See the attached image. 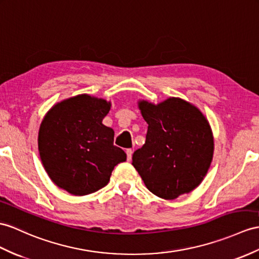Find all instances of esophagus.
Listing matches in <instances>:
<instances>
[{"mask_svg": "<svg viewBox=\"0 0 259 259\" xmlns=\"http://www.w3.org/2000/svg\"><path fill=\"white\" fill-rule=\"evenodd\" d=\"M126 155H127V160L132 159V155H133V150L132 149H126Z\"/></svg>", "mask_w": 259, "mask_h": 259, "instance_id": "34e87169", "label": "esophagus"}]
</instances>
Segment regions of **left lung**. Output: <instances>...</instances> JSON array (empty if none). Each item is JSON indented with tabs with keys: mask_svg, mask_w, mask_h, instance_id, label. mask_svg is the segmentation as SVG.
<instances>
[{
	"mask_svg": "<svg viewBox=\"0 0 259 259\" xmlns=\"http://www.w3.org/2000/svg\"><path fill=\"white\" fill-rule=\"evenodd\" d=\"M148 124L146 142L133 154V166L157 197L174 200L191 192L210 168L214 142L205 116L191 103L169 98L138 102Z\"/></svg>",
	"mask_w": 259,
	"mask_h": 259,
	"instance_id": "8db88e82",
	"label": "left lung"
}]
</instances>
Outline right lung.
Masks as SVG:
<instances>
[{
  "label": "right lung",
  "mask_w": 259,
  "mask_h": 259,
  "mask_svg": "<svg viewBox=\"0 0 259 259\" xmlns=\"http://www.w3.org/2000/svg\"><path fill=\"white\" fill-rule=\"evenodd\" d=\"M111 103L88 94L69 98L50 109L38 133L40 159L56 186L73 195L100 190L113 169L126 160L113 145L114 131L102 124Z\"/></svg>",
  "instance_id": "obj_1"
}]
</instances>
